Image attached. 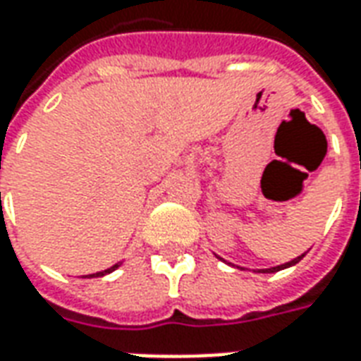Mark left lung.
I'll return each mask as SVG.
<instances>
[{"label":"left lung","mask_w":361,"mask_h":361,"mask_svg":"<svg viewBox=\"0 0 361 361\" xmlns=\"http://www.w3.org/2000/svg\"><path fill=\"white\" fill-rule=\"evenodd\" d=\"M216 257H219V255H216ZM305 257V253H303V255H300V257H295V259H292V261H288V263H282V265H279V267H271V269H257V271L255 272H279V271H284V269H288V267H294L295 263H300V261H302V259ZM220 261H224V259L222 257H219ZM224 263H226V265H232V263H228V261H224ZM234 267V265H232ZM240 269H243V267H240Z\"/></svg>","instance_id":"left-lung-1"}]
</instances>
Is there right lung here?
I'll use <instances>...</instances> for the list:
<instances>
[{
  "mask_svg": "<svg viewBox=\"0 0 361 361\" xmlns=\"http://www.w3.org/2000/svg\"><path fill=\"white\" fill-rule=\"evenodd\" d=\"M121 265V261L119 263H116V265H111L110 269H106V271H100V272H94V274H87V276H82V279H96V276H104V274H110V272H114L118 267Z\"/></svg>",
  "mask_w": 361,
  "mask_h": 361,
  "instance_id": "add662e5",
  "label": "right lung"
}]
</instances>
